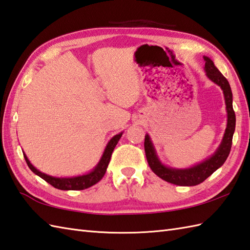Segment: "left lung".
<instances>
[{
	"instance_id": "obj_1",
	"label": "left lung",
	"mask_w": 250,
	"mask_h": 250,
	"mask_svg": "<svg viewBox=\"0 0 250 250\" xmlns=\"http://www.w3.org/2000/svg\"><path fill=\"white\" fill-rule=\"evenodd\" d=\"M205 61V71L208 78L218 84L224 91L227 112H228V124H227L226 132L224 136L223 142L218 147L212 157L205 160V162L199 164L195 167L184 170H176L165 167L162 163L159 162L153 144L149 140L148 135L146 136L144 140V149H146V155L149 168L152 169L155 174L158 175L160 179L167 181L171 184L180 185V186H195L200 184L205 181L208 177L213 174L214 172L219 167L224 165L226 159L228 158L231 146H232V138H233V132L235 129V113L232 106V92L228 80H227L223 74L215 67L213 61L208 57H204Z\"/></svg>"
}]
</instances>
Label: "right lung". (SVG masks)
Listing matches in <instances>:
<instances>
[{"instance_id": "1", "label": "right lung", "mask_w": 250, "mask_h": 250, "mask_svg": "<svg viewBox=\"0 0 250 250\" xmlns=\"http://www.w3.org/2000/svg\"><path fill=\"white\" fill-rule=\"evenodd\" d=\"M121 136H122V132L119 135L114 136L112 139L110 140L106 149H104L101 162L98 163L96 168L92 172H90L88 174L81 175V176L68 177V179H59V177L47 175L45 173H42V172L38 171L35 167H33L32 164L29 162V159H27V157L25 156V154H23V156L27 166H29V168L34 172L35 174L41 176L42 180H45L47 183H49L50 185H52L54 188H58V189H61V190H82V189H85V188L93 186L94 184H96L97 182H99L103 179V176L104 175V173H106L111 155H112L113 149L116 144H118Z\"/></svg>"}]
</instances>
